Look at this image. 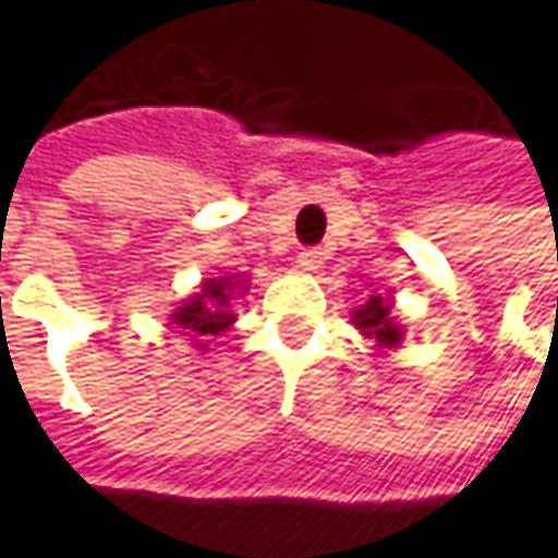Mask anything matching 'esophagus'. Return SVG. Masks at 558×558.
Here are the masks:
<instances>
[{"label":"esophagus","mask_w":558,"mask_h":558,"mask_svg":"<svg viewBox=\"0 0 558 558\" xmlns=\"http://www.w3.org/2000/svg\"><path fill=\"white\" fill-rule=\"evenodd\" d=\"M298 267L301 269L323 267V247H304V251L298 254Z\"/></svg>","instance_id":"esophagus-1"}]
</instances>
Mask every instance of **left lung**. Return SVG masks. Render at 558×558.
<instances>
[{"mask_svg":"<svg viewBox=\"0 0 558 558\" xmlns=\"http://www.w3.org/2000/svg\"><path fill=\"white\" fill-rule=\"evenodd\" d=\"M354 326L363 335H373L375 341L385 344V348H391V344H397L403 338L400 326H397L395 316H391V304L381 301V298H373L369 304H363L354 313Z\"/></svg>","mask_w":558,"mask_h":558,"instance_id":"1","label":"left lung"}]
</instances>
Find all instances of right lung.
Listing matches in <instances>:
<instances>
[{
    "mask_svg": "<svg viewBox=\"0 0 558 558\" xmlns=\"http://www.w3.org/2000/svg\"><path fill=\"white\" fill-rule=\"evenodd\" d=\"M239 289L232 279H207L202 294L189 298V304L173 313V323L183 326L195 338H210L232 326V311H229V294Z\"/></svg>",
    "mask_w": 558,
    "mask_h": 558,
    "instance_id": "1",
    "label": "right lung"
}]
</instances>
